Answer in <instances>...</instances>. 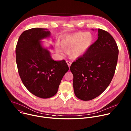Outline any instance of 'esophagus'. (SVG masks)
<instances>
[{"mask_svg":"<svg viewBox=\"0 0 131 131\" xmlns=\"http://www.w3.org/2000/svg\"><path fill=\"white\" fill-rule=\"evenodd\" d=\"M66 62H67V65H68V67H70V65H71V62H70V61H66Z\"/></svg>","mask_w":131,"mask_h":131,"instance_id":"34e87169","label":"esophagus"}]
</instances>
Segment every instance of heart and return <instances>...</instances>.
Instances as JSON below:
<instances>
[{
    "instance_id": "obj_1",
    "label": "heart",
    "mask_w": 131,
    "mask_h": 131,
    "mask_svg": "<svg viewBox=\"0 0 131 131\" xmlns=\"http://www.w3.org/2000/svg\"><path fill=\"white\" fill-rule=\"evenodd\" d=\"M93 41V36L90 32H78L63 37L61 45L68 50V54L71 59H77L85 53Z\"/></svg>"
}]
</instances>
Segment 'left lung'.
Listing matches in <instances>:
<instances>
[{
    "label": "left lung",
    "mask_w": 131,
    "mask_h": 131,
    "mask_svg": "<svg viewBox=\"0 0 131 131\" xmlns=\"http://www.w3.org/2000/svg\"><path fill=\"white\" fill-rule=\"evenodd\" d=\"M98 32V39L70 68L74 94L83 101L97 97L106 89L117 64L119 50L114 38L104 30Z\"/></svg>",
    "instance_id": "left-lung-1"
}]
</instances>
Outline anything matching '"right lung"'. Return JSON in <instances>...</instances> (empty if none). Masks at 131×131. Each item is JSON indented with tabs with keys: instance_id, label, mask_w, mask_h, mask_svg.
<instances>
[{
	"instance_id": "add662e5",
	"label": "right lung",
	"mask_w": 131,
	"mask_h": 131,
	"mask_svg": "<svg viewBox=\"0 0 131 131\" xmlns=\"http://www.w3.org/2000/svg\"><path fill=\"white\" fill-rule=\"evenodd\" d=\"M47 29L34 28L24 31L16 46L18 73L26 89L34 95L46 99L54 96L64 74L69 70L65 60L55 61L41 45L48 37Z\"/></svg>"
}]
</instances>
